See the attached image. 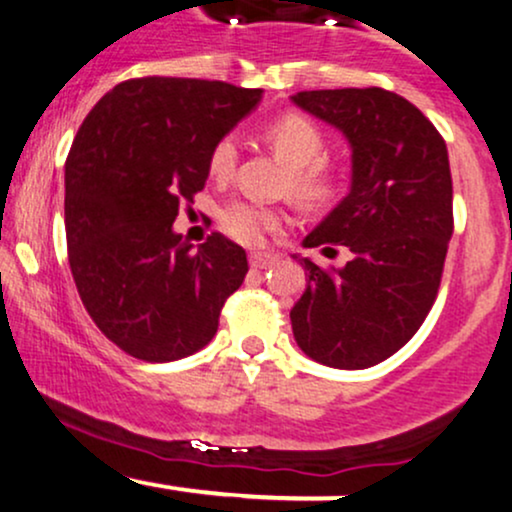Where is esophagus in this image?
Masks as SVG:
<instances>
[{"label":"esophagus","instance_id":"obj_1","mask_svg":"<svg viewBox=\"0 0 512 512\" xmlns=\"http://www.w3.org/2000/svg\"><path fill=\"white\" fill-rule=\"evenodd\" d=\"M276 264V257L264 255V252H252L250 255V267L252 269H269Z\"/></svg>","mask_w":512,"mask_h":512}]
</instances>
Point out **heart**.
<instances>
[{"instance_id":"heart-1","label":"heart","mask_w":512,"mask_h":512,"mask_svg":"<svg viewBox=\"0 0 512 512\" xmlns=\"http://www.w3.org/2000/svg\"><path fill=\"white\" fill-rule=\"evenodd\" d=\"M267 139L276 156L289 166L286 190L303 202H325L334 192V173L322 161L325 137L320 127L310 117L289 113L276 117L267 127ZM238 139L236 134H223L209 151V173L216 180H228L238 166ZM286 214L281 209L264 207V204L238 202L226 204L221 211V228L240 243L257 245L267 233L279 231L284 226Z\"/></svg>"}]
</instances>
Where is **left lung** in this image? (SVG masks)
<instances>
[{
  "label": "left lung",
  "mask_w": 512,
  "mask_h": 512,
  "mask_svg": "<svg viewBox=\"0 0 512 512\" xmlns=\"http://www.w3.org/2000/svg\"><path fill=\"white\" fill-rule=\"evenodd\" d=\"M291 101L337 127L351 144V190L305 248L351 260L305 269L291 327L303 354L330 368L361 370L390 358L424 325L438 296L452 236L448 146L416 105L385 88L301 91Z\"/></svg>",
  "instance_id": "left-lung-1"
}]
</instances>
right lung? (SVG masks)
<instances>
[{
    "label": "right lung",
    "mask_w": 512,
    "mask_h": 512,
    "mask_svg": "<svg viewBox=\"0 0 512 512\" xmlns=\"http://www.w3.org/2000/svg\"><path fill=\"white\" fill-rule=\"evenodd\" d=\"M262 88L144 76L93 105L64 163V228L81 303L110 342L168 363L204 349L248 255L211 233L192 250L173 231L209 178V151Z\"/></svg>",
    "instance_id": "1"
}]
</instances>
